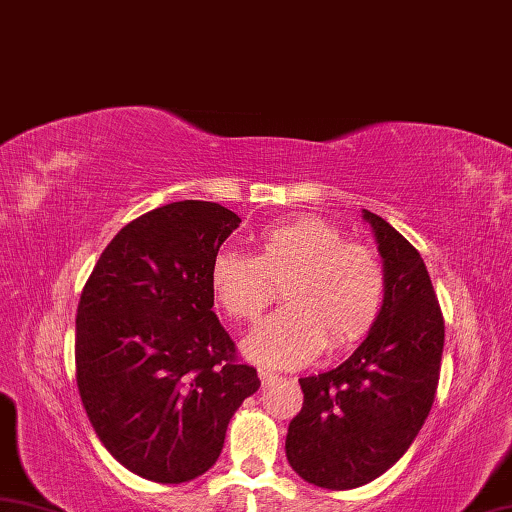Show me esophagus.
I'll return each instance as SVG.
<instances>
[{
	"label": "esophagus",
	"instance_id": "obj_1",
	"mask_svg": "<svg viewBox=\"0 0 512 512\" xmlns=\"http://www.w3.org/2000/svg\"><path fill=\"white\" fill-rule=\"evenodd\" d=\"M258 376H260V383H263V388H269V385H274L278 376H274L272 372L267 370H258Z\"/></svg>",
	"mask_w": 512,
	"mask_h": 512
}]
</instances>
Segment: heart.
Listing matches in <instances>:
<instances>
[{
  "instance_id": "heart-1",
  "label": "heart",
  "mask_w": 512,
  "mask_h": 512,
  "mask_svg": "<svg viewBox=\"0 0 512 512\" xmlns=\"http://www.w3.org/2000/svg\"><path fill=\"white\" fill-rule=\"evenodd\" d=\"M214 301L238 323H254L283 289L287 307L260 323L243 347L267 368H298L325 350H345L379 318L388 274L374 247L347 240L321 218H298L256 238L254 256L211 260Z\"/></svg>"
}]
</instances>
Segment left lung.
I'll list each match as a JSON object with an SVG mask.
<instances>
[{
    "instance_id": "left-lung-1",
    "label": "left lung",
    "mask_w": 512,
    "mask_h": 512,
    "mask_svg": "<svg viewBox=\"0 0 512 512\" xmlns=\"http://www.w3.org/2000/svg\"><path fill=\"white\" fill-rule=\"evenodd\" d=\"M388 274L383 310L350 359L298 379L303 408L289 423L287 461L330 490L370 484L410 448L435 403L443 314L421 254L381 216L363 211Z\"/></svg>"
}]
</instances>
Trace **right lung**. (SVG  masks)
<instances>
[{
  "label": "right lung",
  "instance_id": "add662e5",
  "mask_svg": "<svg viewBox=\"0 0 512 512\" xmlns=\"http://www.w3.org/2000/svg\"><path fill=\"white\" fill-rule=\"evenodd\" d=\"M238 225L207 200L147 211L106 245L77 305L75 379L95 435L158 484L214 466L231 414L260 388L211 312V260Z\"/></svg>",
  "mask_w": 512,
  "mask_h": 512
}]
</instances>
